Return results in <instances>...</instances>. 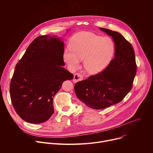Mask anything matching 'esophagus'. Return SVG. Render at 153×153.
Segmentation results:
<instances>
[{"instance_id":"1","label":"esophagus","mask_w":153,"mask_h":153,"mask_svg":"<svg viewBox=\"0 0 153 153\" xmlns=\"http://www.w3.org/2000/svg\"><path fill=\"white\" fill-rule=\"evenodd\" d=\"M82 79H83L82 76L81 74H78V73H76V74H75L74 75V77L73 81H74V82H78V81H81Z\"/></svg>"}]
</instances>
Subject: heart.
I'll return each mask as SVG.
<instances>
[{
	"mask_svg": "<svg viewBox=\"0 0 153 153\" xmlns=\"http://www.w3.org/2000/svg\"><path fill=\"white\" fill-rule=\"evenodd\" d=\"M71 49H66L64 59L74 69L78 68L84 59V68L90 74H97L110 63L115 51V44L109 37H103L89 32L76 34L71 43Z\"/></svg>",
	"mask_w": 153,
	"mask_h": 153,
	"instance_id": "1",
	"label": "heart"
}]
</instances>
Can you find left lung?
<instances>
[{
    "mask_svg": "<svg viewBox=\"0 0 153 153\" xmlns=\"http://www.w3.org/2000/svg\"><path fill=\"white\" fill-rule=\"evenodd\" d=\"M100 29L111 36L115 44L114 58L101 73L79 81L74 89L77 98L93 109H102L117 104L131 90L137 66L131 45L120 33Z\"/></svg>",
    "mask_w": 153,
    "mask_h": 153,
    "instance_id": "obj_1",
    "label": "left lung"
}]
</instances>
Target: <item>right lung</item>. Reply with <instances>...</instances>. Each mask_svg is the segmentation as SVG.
<instances>
[{"label": "right lung", "mask_w": 153, "mask_h": 153, "mask_svg": "<svg viewBox=\"0 0 153 153\" xmlns=\"http://www.w3.org/2000/svg\"><path fill=\"white\" fill-rule=\"evenodd\" d=\"M64 42L56 36L37 37L17 64L10 92L18 115L31 124L48 120L53 113V98L63 82L74 75L63 68Z\"/></svg>", "instance_id": "right-lung-1"}]
</instances>
